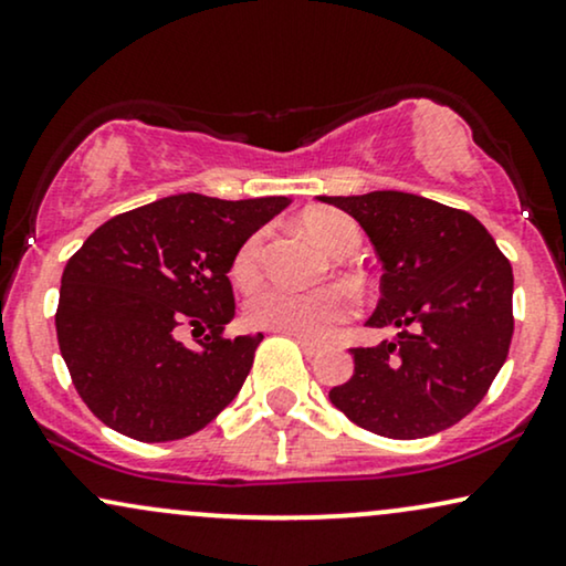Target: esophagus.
<instances>
[{
  "mask_svg": "<svg viewBox=\"0 0 566 566\" xmlns=\"http://www.w3.org/2000/svg\"><path fill=\"white\" fill-rule=\"evenodd\" d=\"M291 338H296V344L302 346V352L306 354V357H317L319 352H323V344H317V340L312 338H304V336H294V333H289Z\"/></svg>",
  "mask_w": 566,
  "mask_h": 566,
  "instance_id": "1",
  "label": "esophagus"
}]
</instances>
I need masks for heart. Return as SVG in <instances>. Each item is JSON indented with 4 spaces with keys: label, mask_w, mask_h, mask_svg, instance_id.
Segmentation results:
<instances>
[{
    "label": "heart",
    "mask_w": 566,
    "mask_h": 566,
    "mask_svg": "<svg viewBox=\"0 0 566 566\" xmlns=\"http://www.w3.org/2000/svg\"><path fill=\"white\" fill-rule=\"evenodd\" d=\"M310 235L333 256H348L359 243V230L354 220L333 209H319L304 218ZM262 264V233L249 235L235 251L233 277L235 283L251 285L260 275ZM352 312V302L340 289L298 291L283 283H268L256 289L247 302V317L251 325L268 327L277 333H294L304 338H325Z\"/></svg>",
    "instance_id": "b5f03b06"
}]
</instances>
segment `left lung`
I'll return each instance as SVG.
<instances>
[{
	"instance_id": "8db88e82",
	"label": "left lung",
	"mask_w": 566,
	"mask_h": 566,
	"mask_svg": "<svg viewBox=\"0 0 566 566\" xmlns=\"http://www.w3.org/2000/svg\"><path fill=\"white\" fill-rule=\"evenodd\" d=\"M359 222L382 264L369 327L394 340L352 348L333 407L386 438H424L478 407L504 367L514 317L512 264L470 212L403 191L317 197Z\"/></svg>"
}]
</instances>
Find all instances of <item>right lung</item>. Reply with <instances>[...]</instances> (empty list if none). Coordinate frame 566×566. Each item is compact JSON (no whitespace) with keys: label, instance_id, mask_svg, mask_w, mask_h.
Returning a JSON list of instances; mask_svg holds the SVG:
<instances>
[{"label":"right lung","instance_id":"1","mask_svg":"<svg viewBox=\"0 0 566 566\" xmlns=\"http://www.w3.org/2000/svg\"><path fill=\"white\" fill-rule=\"evenodd\" d=\"M291 205L178 193L117 214L62 272L54 315L75 390L99 420L144 443L207 428L247 380L262 333L222 338L235 317V251ZM209 329L197 349L177 340Z\"/></svg>","mask_w":566,"mask_h":566}]
</instances>
